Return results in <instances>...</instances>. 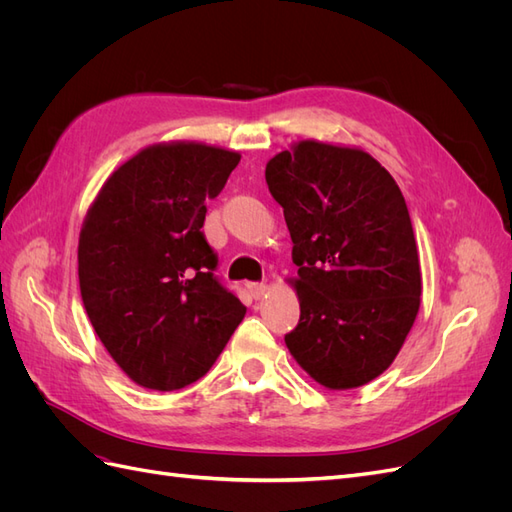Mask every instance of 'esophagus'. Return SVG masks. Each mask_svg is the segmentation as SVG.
Masks as SVG:
<instances>
[{
	"mask_svg": "<svg viewBox=\"0 0 512 512\" xmlns=\"http://www.w3.org/2000/svg\"><path fill=\"white\" fill-rule=\"evenodd\" d=\"M267 286L265 284H247V292H250L252 299H260L265 294Z\"/></svg>",
	"mask_w": 512,
	"mask_h": 512,
	"instance_id": "34e87169",
	"label": "esophagus"
}]
</instances>
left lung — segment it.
Returning <instances> with one entry per match:
<instances>
[{
    "instance_id": "1",
    "label": "left lung",
    "mask_w": 512,
    "mask_h": 512,
    "mask_svg": "<svg viewBox=\"0 0 512 512\" xmlns=\"http://www.w3.org/2000/svg\"><path fill=\"white\" fill-rule=\"evenodd\" d=\"M299 277L301 318L284 339L309 376L356 389L395 361L421 305V265L404 194L356 147L299 141L269 160Z\"/></svg>"
}]
</instances>
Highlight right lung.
Listing matches in <instances>:
<instances>
[{"instance_id": "add662e5", "label": "right lung", "mask_w": 512, "mask_h": 512, "mask_svg": "<svg viewBox=\"0 0 512 512\" xmlns=\"http://www.w3.org/2000/svg\"><path fill=\"white\" fill-rule=\"evenodd\" d=\"M241 156L203 143H160L106 179L79 237L87 316L113 361L138 386L183 389L203 378L245 316L213 275L203 235Z\"/></svg>"}]
</instances>
